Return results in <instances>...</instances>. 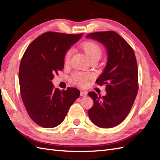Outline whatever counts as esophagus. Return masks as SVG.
<instances>
[{
	"label": "esophagus",
	"instance_id": "1",
	"mask_svg": "<svg viewBox=\"0 0 160 160\" xmlns=\"http://www.w3.org/2000/svg\"><path fill=\"white\" fill-rule=\"evenodd\" d=\"M87 96V91H81V92H80V96L86 97Z\"/></svg>",
	"mask_w": 160,
	"mask_h": 160
}]
</instances>
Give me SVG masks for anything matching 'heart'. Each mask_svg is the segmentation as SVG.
I'll return each instance as SVG.
<instances>
[{"mask_svg":"<svg viewBox=\"0 0 160 160\" xmlns=\"http://www.w3.org/2000/svg\"><path fill=\"white\" fill-rule=\"evenodd\" d=\"M82 48L84 53H86L87 56L91 60H99L102 54V51L101 47L93 42H86L82 44ZM73 53V49H70L67 51L64 56V61L65 62H68L69 61L71 55ZM90 78L89 74L83 73L81 72H76L72 76V80L75 83L80 85H84L86 84L87 80Z\"/></svg>","mask_w":160,"mask_h":160,"instance_id":"b5f03b06","label":"heart"}]
</instances>
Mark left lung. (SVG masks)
<instances>
[{
  "instance_id": "obj_1",
  "label": "left lung",
  "mask_w": 160,
  "mask_h": 160,
  "mask_svg": "<svg viewBox=\"0 0 160 160\" xmlns=\"http://www.w3.org/2000/svg\"><path fill=\"white\" fill-rule=\"evenodd\" d=\"M89 38L98 41L107 51V62L96 82L106 85L107 94L98 96L89 92L93 100L88 114L96 126L109 128L120 124L130 112L137 96L138 70L135 53L122 36L115 32L89 33Z\"/></svg>"
}]
</instances>
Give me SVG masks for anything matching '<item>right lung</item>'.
Masks as SVG:
<instances>
[{
	"label": "right lung",
	"mask_w": 160,
	"mask_h": 160,
	"mask_svg": "<svg viewBox=\"0 0 160 160\" xmlns=\"http://www.w3.org/2000/svg\"><path fill=\"white\" fill-rule=\"evenodd\" d=\"M46 32L27 48L19 68L20 95L32 120L44 128L62 123L70 107L80 96V91L69 87L66 91L54 88L53 75L64 68L67 50L82 36Z\"/></svg>",
	"instance_id": "obj_1"
}]
</instances>
